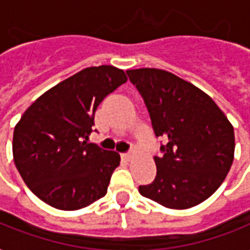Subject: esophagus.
<instances>
[{"label":"esophagus","instance_id":"obj_1","mask_svg":"<svg viewBox=\"0 0 250 250\" xmlns=\"http://www.w3.org/2000/svg\"><path fill=\"white\" fill-rule=\"evenodd\" d=\"M122 157L127 160V161H130L131 158H132V153H125V154H122Z\"/></svg>","mask_w":250,"mask_h":250}]
</instances>
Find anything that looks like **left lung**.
Segmentation results:
<instances>
[{
  "label": "left lung",
  "instance_id": "obj_1",
  "mask_svg": "<svg viewBox=\"0 0 250 250\" xmlns=\"http://www.w3.org/2000/svg\"><path fill=\"white\" fill-rule=\"evenodd\" d=\"M142 95L157 137L167 139L154 157L157 176L139 187L145 198L186 210L208 199L234 160V128L203 90L161 69L127 70Z\"/></svg>",
  "mask_w": 250,
  "mask_h": 250
}]
</instances>
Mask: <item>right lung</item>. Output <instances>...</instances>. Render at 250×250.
I'll return each instance as SVG.
<instances>
[{
    "label": "right lung",
    "mask_w": 250,
    "mask_h": 250,
    "mask_svg": "<svg viewBox=\"0 0 250 250\" xmlns=\"http://www.w3.org/2000/svg\"><path fill=\"white\" fill-rule=\"evenodd\" d=\"M125 81L118 67H86L48 89L22 113L13 132V160L40 200L74 211L107 193L120 155L86 141L99 104Z\"/></svg>",
    "instance_id": "right-lung-1"
}]
</instances>
